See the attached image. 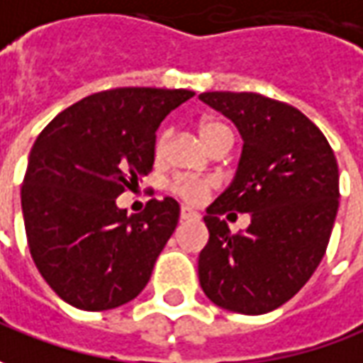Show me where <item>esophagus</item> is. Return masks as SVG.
Wrapping results in <instances>:
<instances>
[{
	"label": "esophagus",
	"mask_w": 363,
	"mask_h": 363,
	"mask_svg": "<svg viewBox=\"0 0 363 363\" xmlns=\"http://www.w3.org/2000/svg\"><path fill=\"white\" fill-rule=\"evenodd\" d=\"M179 215H182V219H199V213L194 211V209H189V207H182Z\"/></svg>",
	"instance_id": "obj_1"
}]
</instances>
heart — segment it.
Wrapping results in <instances>:
<instances>
[{"label":"heart","mask_w":363,"mask_h":363,"mask_svg":"<svg viewBox=\"0 0 363 363\" xmlns=\"http://www.w3.org/2000/svg\"><path fill=\"white\" fill-rule=\"evenodd\" d=\"M199 136L206 142L209 150L217 146L221 140H233V132L231 128L217 118H203L197 124ZM169 140V130L162 128L157 130L156 138H154V156L156 160L164 156L166 152V144ZM215 187V182L211 177H189V176H176L169 182V191L184 199L187 203H201Z\"/></svg>","instance_id":"b5f03b06"}]
</instances>
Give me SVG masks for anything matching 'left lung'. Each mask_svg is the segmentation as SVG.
Returning a JSON list of instances; mask_svg holds the SVG:
<instances>
[{
  "label": "left lung",
  "instance_id": "1",
  "mask_svg": "<svg viewBox=\"0 0 363 363\" xmlns=\"http://www.w3.org/2000/svg\"><path fill=\"white\" fill-rule=\"evenodd\" d=\"M243 136L233 184L207 207L209 241L199 253V284L225 311L264 314L289 302L318 269L338 211L334 150L301 110L255 92H203ZM227 211L252 215L231 234Z\"/></svg>",
  "mask_w": 363,
  "mask_h": 363
}]
</instances>
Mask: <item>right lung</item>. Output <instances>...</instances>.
Returning <instances> with one entry per match:
<instances>
[{
    "mask_svg": "<svg viewBox=\"0 0 363 363\" xmlns=\"http://www.w3.org/2000/svg\"><path fill=\"white\" fill-rule=\"evenodd\" d=\"M196 92L124 86L94 92L47 124L21 186L29 253L47 284L81 311L136 298L179 219L176 199L128 215L116 197L154 166L160 122Z\"/></svg>",
    "mask_w": 363,
    "mask_h": 363,
    "instance_id": "add662e5",
    "label": "right lung"
}]
</instances>
